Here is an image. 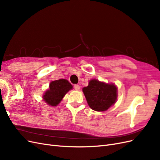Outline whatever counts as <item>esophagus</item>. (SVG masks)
I'll return each mask as SVG.
<instances>
[{"mask_svg":"<svg viewBox=\"0 0 160 160\" xmlns=\"http://www.w3.org/2000/svg\"><path fill=\"white\" fill-rule=\"evenodd\" d=\"M74 89L77 91H78L80 89V86L79 85H74Z\"/></svg>","mask_w":160,"mask_h":160,"instance_id":"esophagus-1","label":"esophagus"}]
</instances>
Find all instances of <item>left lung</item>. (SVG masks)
<instances>
[{"mask_svg": "<svg viewBox=\"0 0 160 160\" xmlns=\"http://www.w3.org/2000/svg\"><path fill=\"white\" fill-rule=\"evenodd\" d=\"M89 107L97 111L108 109L117 99V88L113 84H106L96 79L89 81L83 89Z\"/></svg>", "mask_w": 160, "mask_h": 160, "instance_id": "1", "label": "left lung"}]
</instances>
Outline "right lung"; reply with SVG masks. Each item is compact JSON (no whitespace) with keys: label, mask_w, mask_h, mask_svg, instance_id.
I'll list each match as a JSON object with an SVG mask.
<instances>
[{"label":"right lung","mask_w":160,"mask_h":160,"mask_svg":"<svg viewBox=\"0 0 160 160\" xmlns=\"http://www.w3.org/2000/svg\"><path fill=\"white\" fill-rule=\"evenodd\" d=\"M72 88V85L66 79L52 81L49 85V89L46 91L43 99L48 105L56 106Z\"/></svg>","instance_id":"1"}]
</instances>
